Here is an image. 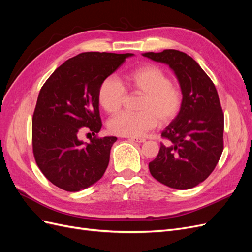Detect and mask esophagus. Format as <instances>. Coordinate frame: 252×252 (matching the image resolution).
I'll use <instances>...</instances> for the list:
<instances>
[{
	"mask_svg": "<svg viewBox=\"0 0 252 252\" xmlns=\"http://www.w3.org/2000/svg\"><path fill=\"white\" fill-rule=\"evenodd\" d=\"M129 140H131V141H133V142H138V143H144L145 141V139H143V138H129Z\"/></svg>",
	"mask_w": 252,
	"mask_h": 252,
	"instance_id": "esophagus-1",
	"label": "esophagus"
}]
</instances>
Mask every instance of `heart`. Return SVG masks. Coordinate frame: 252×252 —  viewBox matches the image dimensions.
Wrapping results in <instances>:
<instances>
[{"label": "heart", "instance_id": "1", "mask_svg": "<svg viewBox=\"0 0 252 252\" xmlns=\"http://www.w3.org/2000/svg\"><path fill=\"white\" fill-rule=\"evenodd\" d=\"M127 89L144 94L141 112L123 111L108 122L109 130L118 135L136 138L154 129L159 121L168 124L177 118L184 104V93L171 83L169 75L156 65H145L124 75ZM113 77L106 78L97 90L98 103L107 113L118 112L124 104L126 89Z\"/></svg>", "mask_w": 252, "mask_h": 252}]
</instances>
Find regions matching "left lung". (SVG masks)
Returning a JSON list of instances; mask_svg holds the SVG:
<instances>
[{
    "mask_svg": "<svg viewBox=\"0 0 252 252\" xmlns=\"http://www.w3.org/2000/svg\"><path fill=\"white\" fill-rule=\"evenodd\" d=\"M144 57L168 64L184 93L179 116L162 132L158 154L149 163L152 177L174 189H190L215 170L224 149V113L215 84L195 61L174 49Z\"/></svg>",
    "mask_w": 252,
    "mask_h": 252,
    "instance_id": "8db88e82",
    "label": "left lung"
}]
</instances>
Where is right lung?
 <instances>
[{
  "label": "right lung",
  "instance_id": "1",
  "mask_svg": "<svg viewBox=\"0 0 252 252\" xmlns=\"http://www.w3.org/2000/svg\"><path fill=\"white\" fill-rule=\"evenodd\" d=\"M132 53L83 52L58 67L42 86L32 116L36 165L53 185L75 192L100 180L116 136L100 138L97 90ZM91 133L87 143L79 140Z\"/></svg>",
  "mask_w": 252,
  "mask_h": 252
}]
</instances>
